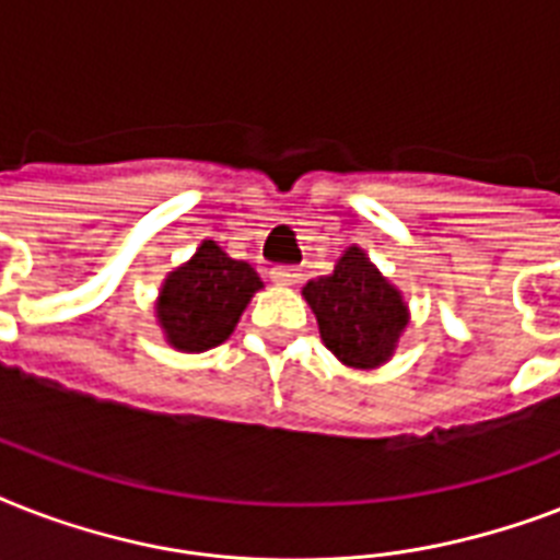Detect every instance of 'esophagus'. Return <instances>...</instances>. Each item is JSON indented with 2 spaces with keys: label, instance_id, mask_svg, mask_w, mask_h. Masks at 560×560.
I'll return each instance as SVG.
<instances>
[{
  "label": "esophagus",
  "instance_id": "1",
  "mask_svg": "<svg viewBox=\"0 0 560 560\" xmlns=\"http://www.w3.org/2000/svg\"><path fill=\"white\" fill-rule=\"evenodd\" d=\"M270 279L276 281V284H288V288H293V284H299V281H302V270H299V267H288V264H281V267H272Z\"/></svg>",
  "mask_w": 560,
  "mask_h": 560
}]
</instances>
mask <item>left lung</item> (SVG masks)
Wrapping results in <instances>:
<instances>
[{
	"instance_id": "obj_1",
	"label": "left lung",
	"mask_w": 560,
	"mask_h": 560,
	"mask_svg": "<svg viewBox=\"0 0 560 560\" xmlns=\"http://www.w3.org/2000/svg\"><path fill=\"white\" fill-rule=\"evenodd\" d=\"M302 296L316 314L323 342L351 369H377L407 328V305L360 246H349L331 276L307 281Z\"/></svg>"
}]
</instances>
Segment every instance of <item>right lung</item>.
I'll return each instance as SVG.
<instances>
[{
    "instance_id": "1",
    "label": "right lung",
    "mask_w": 560,
    "mask_h": 560,
    "mask_svg": "<svg viewBox=\"0 0 560 560\" xmlns=\"http://www.w3.org/2000/svg\"><path fill=\"white\" fill-rule=\"evenodd\" d=\"M264 281L246 261H235L214 241H202L191 261L171 272L160 290L156 319L168 346L209 351L235 331L237 319Z\"/></svg>"
}]
</instances>
